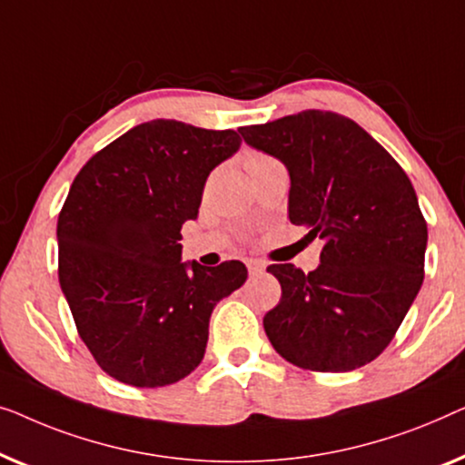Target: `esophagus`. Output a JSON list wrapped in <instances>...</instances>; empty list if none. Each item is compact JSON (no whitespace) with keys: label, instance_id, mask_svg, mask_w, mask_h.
Wrapping results in <instances>:
<instances>
[{"label":"esophagus","instance_id":"34e87169","mask_svg":"<svg viewBox=\"0 0 465 465\" xmlns=\"http://www.w3.org/2000/svg\"><path fill=\"white\" fill-rule=\"evenodd\" d=\"M246 267H248V273H251V276H257V273L265 272V263H263V261H257V259H248Z\"/></svg>","mask_w":465,"mask_h":465}]
</instances>
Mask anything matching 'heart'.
Returning a JSON list of instances; mask_svg holds the SVG:
<instances>
[{
	"label": "heart",
	"mask_w": 465,
	"mask_h": 465,
	"mask_svg": "<svg viewBox=\"0 0 465 465\" xmlns=\"http://www.w3.org/2000/svg\"><path fill=\"white\" fill-rule=\"evenodd\" d=\"M265 160H270V158H267V155H263V153L246 155V170L251 168V166H254V164H261V162H265Z\"/></svg>",
	"instance_id": "1"
}]
</instances>
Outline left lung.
I'll list each match as a JSON object with an SVG mask.
<instances>
[{
  "instance_id": "8db88e82",
  "label": "left lung",
  "mask_w": 465,
  "mask_h": 465,
  "mask_svg": "<svg viewBox=\"0 0 465 465\" xmlns=\"http://www.w3.org/2000/svg\"><path fill=\"white\" fill-rule=\"evenodd\" d=\"M238 133L282 162L289 219L324 242L310 273L270 265L282 299L265 313L273 350L301 369L345 372L388 348L423 282L428 225L396 160L348 117L301 111Z\"/></svg>"
}]
</instances>
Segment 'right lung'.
I'll return each instance as SVG.
<instances>
[{
    "label": "right lung",
    "mask_w": 465,
    "mask_h": 465,
    "mask_svg": "<svg viewBox=\"0 0 465 465\" xmlns=\"http://www.w3.org/2000/svg\"><path fill=\"white\" fill-rule=\"evenodd\" d=\"M233 130L152 120L75 176L58 214V280L101 369L134 388L181 381L202 362L211 313L246 282L240 261H181L208 174L240 149Z\"/></svg>",
    "instance_id": "right-lung-1"
}]
</instances>
